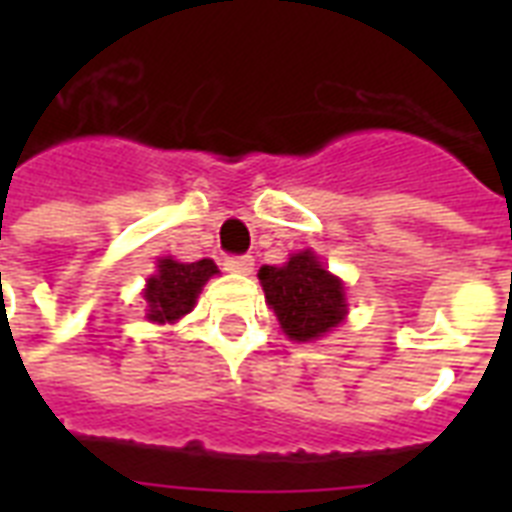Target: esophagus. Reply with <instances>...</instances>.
<instances>
[{
  "mask_svg": "<svg viewBox=\"0 0 512 512\" xmlns=\"http://www.w3.org/2000/svg\"><path fill=\"white\" fill-rule=\"evenodd\" d=\"M252 268H255V260H252V257H249V255L225 257V271L241 273V276H247V273H252Z\"/></svg>",
  "mask_w": 512,
  "mask_h": 512,
  "instance_id": "esophagus-1",
  "label": "esophagus"
}]
</instances>
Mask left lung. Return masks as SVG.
Segmentation results:
<instances>
[{
    "label": "left lung",
    "instance_id": "left-lung-1",
    "mask_svg": "<svg viewBox=\"0 0 512 512\" xmlns=\"http://www.w3.org/2000/svg\"><path fill=\"white\" fill-rule=\"evenodd\" d=\"M257 279L263 284L265 303L273 308L289 340H319L348 313L342 281L319 263L311 249L297 252L279 268L263 265Z\"/></svg>",
    "mask_w": 512,
    "mask_h": 512
}]
</instances>
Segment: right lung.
I'll return each instance as SVG.
<instances>
[{"mask_svg":"<svg viewBox=\"0 0 512 512\" xmlns=\"http://www.w3.org/2000/svg\"><path fill=\"white\" fill-rule=\"evenodd\" d=\"M156 268L159 271L146 281V292H143L148 303L146 319L156 324H175L185 313H191L201 287L217 273L212 260L177 263L172 257H162Z\"/></svg>","mask_w":512,"mask_h":512,"instance_id":"right-lung-1","label":"right lung"}]
</instances>
